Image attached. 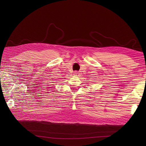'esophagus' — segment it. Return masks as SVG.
Instances as JSON below:
<instances>
[{
    "label": "esophagus",
    "instance_id": "obj_1",
    "mask_svg": "<svg viewBox=\"0 0 146 146\" xmlns=\"http://www.w3.org/2000/svg\"><path fill=\"white\" fill-rule=\"evenodd\" d=\"M74 76H79V73L78 72H75L74 73Z\"/></svg>",
    "mask_w": 146,
    "mask_h": 146
}]
</instances>
